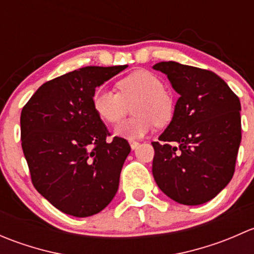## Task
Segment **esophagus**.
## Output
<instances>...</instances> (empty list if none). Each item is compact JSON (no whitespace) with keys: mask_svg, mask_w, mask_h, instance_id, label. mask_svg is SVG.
Here are the masks:
<instances>
[{"mask_svg":"<svg viewBox=\"0 0 254 254\" xmlns=\"http://www.w3.org/2000/svg\"><path fill=\"white\" fill-rule=\"evenodd\" d=\"M129 143H130V147H131V150H135V148L139 146V142L137 141H130Z\"/></svg>","mask_w":254,"mask_h":254,"instance_id":"34e87169","label":"esophagus"}]
</instances>
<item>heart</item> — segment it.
Segmentation results:
<instances>
[{
  "instance_id": "heart-1",
  "label": "heart",
  "mask_w": 254,
  "mask_h": 254,
  "mask_svg": "<svg viewBox=\"0 0 254 254\" xmlns=\"http://www.w3.org/2000/svg\"><path fill=\"white\" fill-rule=\"evenodd\" d=\"M117 92L98 88L92 96L96 114L108 124H117L127 113L130 106L134 115L115 127V135L134 140L147 134L153 125H166L175 114L173 98L155 73L136 70L119 78Z\"/></svg>"
}]
</instances>
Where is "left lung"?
Here are the masks:
<instances>
[{
	"instance_id": "left-lung-1",
	"label": "left lung",
	"mask_w": 254,
	"mask_h": 254,
	"mask_svg": "<svg viewBox=\"0 0 254 254\" xmlns=\"http://www.w3.org/2000/svg\"><path fill=\"white\" fill-rule=\"evenodd\" d=\"M179 94L172 122L153 141L158 188L184 205L211 200L231 181L241 143V103L212 71L175 61L153 66Z\"/></svg>"
}]
</instances>
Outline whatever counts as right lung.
<instances>
[{"label":"right lung","instance_id":"obj_1","mask_svg":"<svg viewBox=\"0 0 254 254\" xmlns=\"http://www.w3.org/2000/svg\"><path fill=\"white\" fill-rule=\"evenodd\" d=\"M127 65L86 66L45 82L20 113V140L34 188L65 214L87 217L104 209L119 187L130 145L112 141L92 106L96 87Z\"/></svg>","mask_w":254,"mask_h":254}]
</instances>
